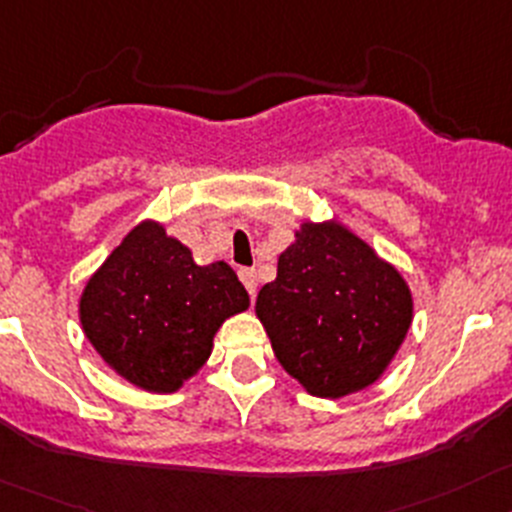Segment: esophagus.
<instances>
[{
	"instance_id": "34e87169",
	"label": "esophagus",
	"mask_w": 512,
	"mask_h": 512,
	"mask_svg": "<svg viewBox=\"0 0 512 512\" xmlns=\"http://www.w3.org/2000/svg\"><path fill=\"white\" fill-rule=\"evenodd\" d=\"M238 279L243 281V287L248 289V294H251V299L256 297V287H259V279H256V271H253V269H241V271H238Z\"/></svg>"
}]
</instances>
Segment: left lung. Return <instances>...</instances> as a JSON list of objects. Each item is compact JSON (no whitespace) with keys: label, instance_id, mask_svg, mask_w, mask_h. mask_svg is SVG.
I'll use <instances>...</instances> for the list:
<instances>
[{"label":"left lung","instance_id":"8db88e82","mask_svg":"<svg viewBox=\"0 0 512 512\" xmlns=\"http://www.w3.org/2000/svg\"><path fill=\"white\" fill-rule=\"evenodd\" d=\"M256 314L284 370L312 396L340 398L391 363L411 325V292L348 228L304 223Z\"/></svg>","mask_w":512,"mask_h":512}]
</instances>
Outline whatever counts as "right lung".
Segmentation results:
<instances>
[{
  "mask_svg": "<svg viewBox=\"0 0 512 512\" xmlns=\"http://www.w3.org/2000/svg\"><path fill=\"white\" fill-rule=\"evenodd\" d=\"M246 307L248 294L231 266H198L162 225L142 223L88 281L81 325L126 381L172 393L208 360L225 317Z\"/></svg>",
  "mask_w": 512,
  "mask_h": 512,
  "instance_id": "obj_1",
  "label": "right lung"
}]
</instances>
